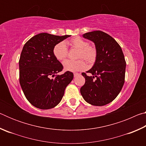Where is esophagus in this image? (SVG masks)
I'll return each instance as SVG.
<instances>
[{
	"label": "esophagus",
	"mask_w": 146,
	"mask_h": 146,
	"mask_svg": "<svg viewBox=\"0 0 146 146\" xmlns=\"http://www.w3.org/2000/svg\"><path fill=\"white\" fill-rule=\"evenodd\" d=\"M79 75H80V74L79 73H74V76H75V77H76V76H78Z\"/></svg>",
	"instance_id": "34e87169"
}]
</instances>
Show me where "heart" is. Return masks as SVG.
<instances>
[{"instance_id": "obj_1", "label": "heart", "mask_w": 146, "mask_h": 146, "mask_svg": "<svg viewBox=\"0 0 146 146\" xmlns=\"http://www.w3.org/2000/svg\"><path fill=\"white\" fill-rule=\"evenodd\" d=\"M71 48L78 49L77 58H84L89 63H93L97 57V49L93 45L88 44L84 39L76 36L71 38L68 42ZM53 54L55 57L59 61H63L68 56V50L66 44L64 42L56 44L53 48ZM64 69L66 71L76 72L86 68V64L83 59L78 60H66L63 63Z\"/></svg>"}]
</instances>
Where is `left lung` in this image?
Instances as JSON below:
<instances>
[{
  "label": "left lung",
  "instance_id": "1",
  "mask_svg": "<svg viewBox=\"0 0 146 146\" xmlns=\"http://www.w3.org/2000/svg\"><path fill=\"white\" fill-rule=\"evenodd\" d=\"M83 37L95 44L97 57L92 68L86 71L92 76L82 73L86 82L80 88V93L90 104L104 106L117 97L124 84L126 66L124 55L117 42L104 32H88L83 35Z\"/></svg>",
  "mask_w": 146,
  "mask_h": 146
}]
</instances>
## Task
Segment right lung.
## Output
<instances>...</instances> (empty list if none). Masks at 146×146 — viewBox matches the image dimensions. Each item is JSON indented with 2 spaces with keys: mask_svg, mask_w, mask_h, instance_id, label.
Segmentation results:
<instances>
[{
  "mask_svg": "<svg viewBox=\"0 0 146 146\" xmlns=\"http://www.w3.org/2000/svg\"><path fill=\"white\" fill-rule=\"evenodd\" d=\"M70 36L41 33L24 44L19 60V81L27 100L35 107L41 110L55 107L73 80V74L69 71L50 78L63 69L54 56V47Z\"/></svg>",
  "mask_w": 146,
  "mask_h": 146,
  "instance_id": "1",
  "label": "right lung"
}]
</instances>
